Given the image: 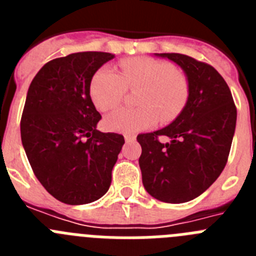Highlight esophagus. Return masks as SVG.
<instances>
[{"label":"esophagus","mask_w":256,"mask_h":256,"mask_svg":"<svg viewBox=\"0 0 256 256\" xmlns=\"http://www.w3.org/2000/svg\"><path fill=\"white\" fill-rule=\"evenodd\" d=\"M124 138H126V142H133V141H136V136L134 134H126L124 136Z\"/></svg>","instance_id":"esophagus-1"}]
</instances>
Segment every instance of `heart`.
I'll return each instance as SVG.
<instances>
[{
    "mask_svg": "<svg viewBox=\"0 0 256 256\" xmlns=\"http://www.w3.org/2000/svg\"><path fill=\"white\" fill-rule=\"evenodd\" d=\"M126 88L137 90L138 108H123L106 116L105 124L115 132L136 133L174 120L190 98V80L180 70L165 61L132 58L120 61L119 74L108 66L97 69L90 80V97L97 110L106 112L116 108Z\"/></svg>",
    "mask_w": 256,
    "mask_h": 256,
    "instance_id": "1",
    "label": "heart"
}]
</instances>
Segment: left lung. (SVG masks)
I'll use <instances>...</instances> for the list:
<instances>
[{
    "label": "left lung",
    "instance_id": "1",
    "mask_svg": "<svg viewBox=\"0 0 256 256\" xmlns=\"http://www.w3.org/2000/svg\"><path fill=\"white\" fill-rule=\"evenodd\" d=\"M180 65L190 80V98L173 123L137 136L142 183L152 198L180 204L206 191L224 169L236 128L230 90L212 65L182 54H158ZM171 141L162 144L158 137Z\"/></svg>",
    "mask_w": 256,
    "mask_h": 256
}]
</instances>
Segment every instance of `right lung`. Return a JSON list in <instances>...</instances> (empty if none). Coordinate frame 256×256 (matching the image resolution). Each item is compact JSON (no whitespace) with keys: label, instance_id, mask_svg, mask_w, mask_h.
Returning <instances> with one entry per match:
<instances>
[{"label":"right lung","instance_id":"add662e5","mask_svg":"<svg viewBox=\"0 0 256 256\" xmlns=\"http://www.w3.org/2000/svg\"><path fill=\"white\" fill-rule=\"evenodd\" d=\"M112 58L88 51L54 58L29 86L20 120L22 146L40 184L64 204L94 202L112 183L124 137L96 130L101 115L90 97V80Z\"/></svg>","mask_w":256,"mask_h":256}]
</instances>
